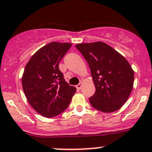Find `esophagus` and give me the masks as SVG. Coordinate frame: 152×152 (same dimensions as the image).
Wrapping results in <instances>:
<instances>
[{
	"label": "esophagus",
	"mask_w": 152,
	"mask_h": 152,
	"mask_svg": "<svg viewBox=\"0 0 152 152\" xmlns=\"http://www.w3.org/2000/svg\"><path fill=\"white\" fill-rule=\"evenodd\" d=\"M82 86H83V83H80L79 84H78L77 86H76V88H77V89H79V90L81 89Z\"/></svg>",
	"instance_id": "34e87169"
}]
</instances>
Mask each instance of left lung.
<instances>
[{"instance_id":"left-lung-1","label":"left lung","mask_w":152,"mask_h":152,"mask_svg":"<svg viewBox=\"0 0 152 152\" xmlns=\"http://www.w3.org/2000/svg\"><path fill=\"white\" fill-rule=\"evenodd\" d=\"M76 48L88 62L95 93L89 98L96 110L111 113L120 109L133 88L134 71L125 57L102 42L82 43Z\"/></svg>"}]
</instances>
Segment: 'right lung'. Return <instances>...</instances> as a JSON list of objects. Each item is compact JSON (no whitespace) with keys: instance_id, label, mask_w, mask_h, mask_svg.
Here are the masks:
<instances>
[{"instance_id":"1","label":"right lung","mask_w":152,"mask_h":152,"mask_svg":"<svg viewBox=\"0 0 152 152\" xmlns=\"http://www.w3.org/2000/svg\"><path fill=\"white\" fill-rule=\"evenodd\" d=\"M72 46L53 42L38 50L26 66L22 85L28 103L45 117H56L67 108L76 88L59 69V63Z\"/></svg>"}]
</instances>
